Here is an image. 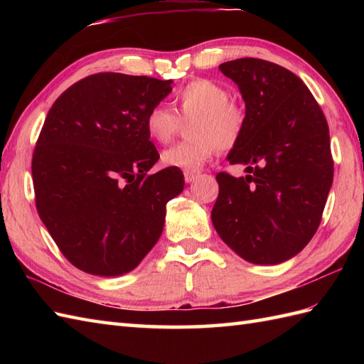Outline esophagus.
<instances>
[{"instance_id":"34e87169","label":"esophagus","mask_w":364,"mask_h":364,"mask_svg":"<svg viewBox=\"0 0 364 364\" xmlns=\"http://www.w3.org/2000/svg\"><path fill=\"white\" fill-rule=\"evenodd\" d=\"M198 175V170H184V180H186V183H192Z\"/></svg>"}]
</instances>
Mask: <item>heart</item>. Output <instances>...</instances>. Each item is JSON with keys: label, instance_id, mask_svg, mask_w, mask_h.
<instances>
[{"label": "heart", "instance_id": "obj_1", "mask_svg": "<svg viewBox=\"0 0 364 364\" xmlns=\"http://www.w3.org/2000/svg\"><path fill=\"white\" fill-rule=\"evenodd\" d=\"M175 106L176 112L166 105H156L145 115L146 134L158 144L172 141L180 128V119L196 117L191 125L194 141L175 144L162 151L161 161L167 167L196 170L210 161L219 149H233L242 136L244 109L230 102V92L219 82L191 81L176 92Z\"/></svg>", "mask_w": 364, "mask_h": 364}]
</instances>
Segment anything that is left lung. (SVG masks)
Segmentation results:
<instances>
[{"label":"left lung","mask_w":364,"mask_h":364,"mask_svg":"<svg viewBox=\"0 0 364 364\" xmlns=\"http://www.w3.org/2000/svg\"><path fill=\"white\" fill-rule=\"evenodd\" d=\"M219 70L236 82L245 103L242 136L227 161L245 166L247 175L215 176L213 225L242 259L280 264L311 241L333 183L326 115L284 67L242 58Z\"/></svg>","instance_id":"obj_1"}]
</instances>
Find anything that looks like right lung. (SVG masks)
<instances>
[{
	"mask_svg": "<svg viewBox=\"0 0 364 364\" xmlns=\"http://www.w3.org/2000/svg\"><path fill=\"white\" fill-rule=\"evenodd\" d=\"M172 82L97 73L68 87L46 115L33 154L37 213L82 272L136 269L158 242L167 202L183 192L180 168L149 175L159 153L145 115Z\"/></svg>",
	"mask_w": 364,
	"mask_h": 364,
	"instance_id": "obj_1",
	"label": "right lung"
}]
</instances>
